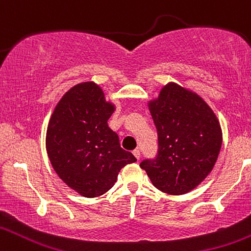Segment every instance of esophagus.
Masks as SVG:
<instances>
[{
  "label": "esophagus",
  "instance_id": "esophagus-1",
  "mask_svg": "<svg viewBox=\"0 0 251 251\" xmlns=\"http://www.w3.org/2000/svg\"><path fill=\"white\" fill-rule=\"evenodd\" d=\"M133 154H134V156L136 157L137 160H140V156H141V153H140V151L139 149H135V151H133Z\"/></svg>",
  "mask_w": 251,
  "mask_h": 251
}]
</instances>
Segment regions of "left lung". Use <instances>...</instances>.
Returning <instances> with one entry per match:
<instances>
[{
    "label": "left lung",
    "mask_w": 251,
    "mask_h": 251,
    "mask_svg": "<svg viewBox=\"0 0 251 251\" xmlns=\"http://www.w3.org/2000/svg\"><path fill=\"white\" fill-rule=\"evenodd\" d=\"M157 130L155 159L140 167L157 190L179 196L209 176L222 147V129L211 108L194 92L176 83L163 86L149 102Z\"/></svg>",
    "instance_id": "8db88e82"
}]
</instances>
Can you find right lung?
Masks as SVG:
<instances>
[{
  "instance_id": "right-lung-1",
  "label": "right lung",
  "mask_w": 251,
  "mask_h": 251,
  "mask_svg": "<svg viewBox=\"0 0 251 251\" xmlns=\"http://www.w3.org/2000/svg\"><path fill=\"white\" fill-rule=\"evenodd\" d=\"M115 110L94 81L78 84L63 96L50 116L46 151L65 184L86 198L108 192L118 172L136 159L121 148L108 126Z\"/></svg>"
}]
</instances>
